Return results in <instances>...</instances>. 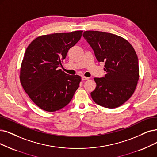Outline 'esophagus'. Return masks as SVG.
<instances>
[{"label":"esophagus","instance_id":"esophagus-1","mask_svg":"<svg viewBox=\"0 0 157 157\" xmlns=\"http://www.w3.org/2000/svg\"><path fill=\"white\" fill-rule=\"evenodd\" d=\"M89 78H90L89 77H84V76L82 77V80H88Z\"/></svg>","mask_w":157,"mask_h":157}]
</instances>
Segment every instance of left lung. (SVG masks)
<instances>
[{
	"label": "left lung",
	"mask_w": 157,
	"mask_h": 157,
	"mask_svg": "<svg viewBox=\"0 0 157 157\" xmlns=\"http://www.w3.org/2000/svg\"><path fill=\"white\" fill-rule=\"evenodd\" d=\"M84 39L98 62H105L104 77L94 78L97 87L91 93L96 104L107 108L122 105L132 96L139 79V61L131 44L108 32L86 31Z\"/></svg>",
	"instance_id": "8db88e82"
}]
</instances>
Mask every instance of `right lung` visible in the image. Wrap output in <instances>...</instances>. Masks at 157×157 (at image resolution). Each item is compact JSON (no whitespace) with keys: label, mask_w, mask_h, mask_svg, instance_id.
<instances>
[{"label":"right lung","mask_w":157,"mask_h":157,"mask_svg":"<svg viewBox=\"0 0 157 157\" xmlns=\"http://www.w3.org/2000/svg\"><path fill=\"white\" fill-rule=\"evenodd\" d=\"M83 31L38 36L25 52L20 81L31 100L40 109L54 112L64 108L78 88L81 77L59 70L68 50L82 36Z\"/></svg>","instance_id":"right-lung-1"}]
</instances>
